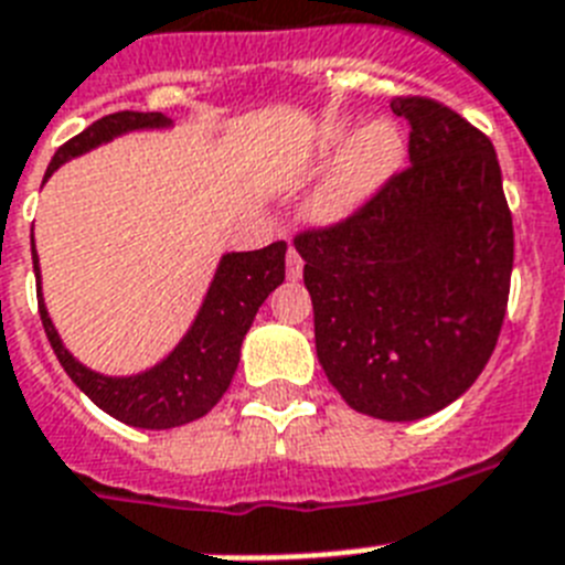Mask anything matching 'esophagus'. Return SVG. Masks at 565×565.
Segmentation results:
<instances>
[{
	"mask_svg": "<svg viewBox=\"0 0 565 565\" xmlns=\"http://www.w3.org/2000/svg\"><path fill=\"white\" fill-rule=\"evenodd\" d=\"M301 273H305V260H301V255L290 246V253H287V278H290V281H298Z\"/></svg>",
	"mask_w": 565,
	"mask_h": 565,
	"instance_id": "obj_1",
	"label": "esophagus"
}]
</instances>
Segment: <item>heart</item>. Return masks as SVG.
Here are the masks:
<instances>
[{
	"mask_svg": "<svg viewBox=\"0 0 565 565\" xmlns=\"http://www.w3.org/2000/svg\"><path fill=\"white\" fill-rule=\"evenodd\" d=\"M335 150L340 154L307 198V217L324 226L344 224L376 201L405 160L399 126L385 117L362 122L353 135L348 122H330L316 137L307 163H324Z\"/></svg>",
	"mask_w": 565,
	"mask_h": 565,
	"instance_id": "b5f03b06",
	"label": "heart"
}]
</instances>
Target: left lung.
I'll use <instances>...</instances> for the list:
<instances>
[{
    "mask_svg": "<svg viewBox=\"0 0 565 565\" xmlns=\"http://www.w3.org/2000/svg\"><path fill=\"white\" fill-rule=\"evenodd\" d=\"M391 108L411 122V166L296 249L330 385L359 414L414 422L459 399L494 353L514 230L482 131L434 99Z\"/></svg>",
    "mask_w": 565,
    "mask_h": 565,
    "instance_id": "8db88e82",
    "label": "left lung"
}]
</instances>
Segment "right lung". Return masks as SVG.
I'll list each match as a JSON object with an SVG mask.
<instances>
[{
	"instance_id": "right-lung-1",
	"label": "right lung",
	"mask_w": 565,
	"mask_h": 565,
	"mask_svg": "<svg viewBox=\"0 0 565 565\" xmlns=\"http://www.w3.org/2000/svg\"><path fill=\"white\" fill-rule=\"evenodd\" d=\"M166 129H172V120L160 111L108 114L56 151L45 180L63 163L83 158L117 137ZM31 253L42 327H45L51 348L71 382L114 419L126 422L131 428L166 430L201 419L221 402L232 376L238 371L241 344L253 327L255 312L267 301L269 292L284 281L287 244L275 241V244L253 249V253L221 255L215 275L206 287V296H203L183 339L158 364H151L140 373H129V376H108V373L92 371L65 348V341L60 339L54 321H51L49 307H45V296H42L40 255H36L33 241Z\"/></svg>"
}]
</instances>
